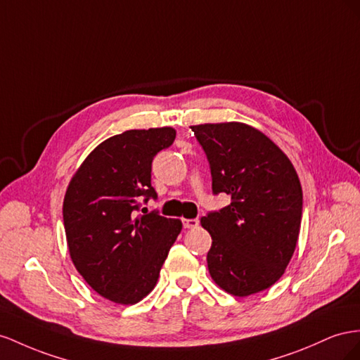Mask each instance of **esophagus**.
I'll return each mask as SVG.
<instances>
[{"mask_svg":"<svg viewBox=\"0 0 360 360\" xmlns=\"http://www.w3.org/2000/svg\"><path fill=\"white\" fill-rule=\"evenodd\" d=\"M182 224L186 229H194L199 226V220L198 219H186V220H182Z\"/></svg>","mask_w":360,"mask_h":360,"instance_id":"obj_1","label":"esophagus"}]
</instances>
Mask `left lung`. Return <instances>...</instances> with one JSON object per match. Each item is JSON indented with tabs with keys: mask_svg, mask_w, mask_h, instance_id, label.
Listing matches in <instances>:
<instances>
[{
	"mask_svg": "<svg viewBox=\"0 0 360 360\" xmlns=\"http://www.w3.org/2000/svg\"><path fill=\"white\" fill-rule=\"evenodd\" d=\"M210 161L212 193L231 203L200 223L212 238V281L245 297L281 279L299 240L303 193L290 158L259 129L240 122L191 127Z\"/></svg>",
	"mask_w": 360,
	"mask_h": 360,
	"instance_id": "8db88e82",
	"label": "left lung"
}]
</instances>
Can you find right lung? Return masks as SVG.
<instances>
[{"mask_svg": "<svg viewBox=\"0 0 360 360\" xmlns=\"http://www.w3.org/2000/svg\"><path fill=\"white\" fill-rule=\"evenodd\" d=\"M174 137L170 127L112 136L89 153L66 190L70 259L91 288L115 303H139L153 290L182 229L181 220L157 211L137 214L141 200L157 199L152 161Z\"/></svg>", "mask_w": 360, "mask_h": 360, "instance_id": "right-lung-1", "label": "right lung"}]
</instances>
